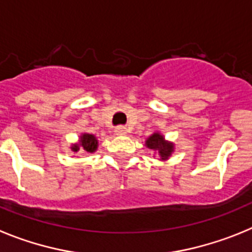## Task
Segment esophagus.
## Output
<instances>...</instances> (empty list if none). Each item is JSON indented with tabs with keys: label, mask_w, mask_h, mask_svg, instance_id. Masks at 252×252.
Wrapping results in <instances>:
<instances>
[{
	"label": "esophagus",
	"mask_w": 252,
	"mask_h": 252,
	"mask_svg": "<svg viewBox=\"0 0 252 252\" xmlns=\"http://www.w3.org/2000/svg\"><path fill=\"white\" fill-rule=\"evenodd\" d=\"M114 131H115V134H118V135H124V134H126V133H128V130H126V128L124 126H117Z\"/></svg>",
	"instance_id": "1"
}]
</instances>
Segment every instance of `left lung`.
<instances>
[{"mask_svg": "<svg viewBox=\"0 0 252 252\" xmlns=\"http://www.w3.org/2000/svg\"><path fill=\"white\" fill-rule=\"evenodd\" d=\"M146 144L148 148L157 151L162 159H167L171 156L172 152H173V146H172L171 143L165 142L164 138L160 134H158V133H154L153 135H151Z\"/></svg>", "mask_w": 252, "mask_h": 252, "instance_id": "obj_1", "label": "left lung"}]
</instances>
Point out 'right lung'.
<instances>
[{"label":"right lung","instance_id":"right-lung-1","mask_svg":"<svg viewBox=\"0 0 252 252\" xmlns=\"http://www.w3.org/2000/svg\"><path fill=\"white\" fill-rule=\"evenodd\" d=\"M80 146L82 147L81 149L80 148ZM96 147H98V140H96V138H95L94 135L83 134V137L80 138V143H79V144H74V146L71 147V149L74 152L85 151L93 153V152H95Z\"/></svg>","mask_w":252,"mask_h":252}]
</instances>
